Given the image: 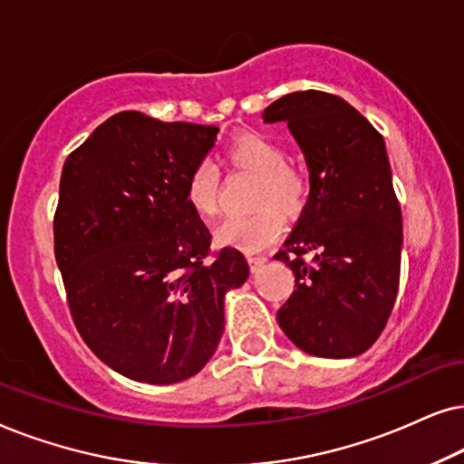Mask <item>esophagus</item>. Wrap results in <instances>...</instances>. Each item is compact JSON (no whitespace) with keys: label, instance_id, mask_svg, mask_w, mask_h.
<instances>
[{"label":"esophagus","instance_id":"esophagus-1","mask_svg":"<svg viewBox=\"0 0 464 464\" xmlns=\"http://www.w3.org/2000/svg\"><path fill=\"white\" fill-rule=\"evenodd\" d=\"M248 263H250V269L252 271H258L265 263H267V256H263V255H248Z\"/></svg>","mask_w":464,"mask_h":464}]
</instances>
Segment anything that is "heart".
Instances as JSON below:
<instances>
[{"label": "heart", "instance_id": "b5f03b06", "mask_svg": "<svg viewBox=\"0 0 464 464\" xmlns=\"http://www.w3.org/2000/svg\"><path fill=\"white\" fill-rule=\"evenodd\" d=\"M225 160L233 169L256 176L255 214L233 216L216 228V242L227 248L256 252L267 248L282 233V212L296 214L305 199V182L299 171L286 165V150L261 133H244L228 141ZM188 208L199 218H212L220 208V176L209 160H199L184 184ZM278 207L276 208L275 206Z\"/></svg>", "mask_w": 464, "mask_h": 464}]
</instances>
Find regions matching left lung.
<instances>
[{"mask_svg":"<svg viewBox=\"0 0 464 464\" xmlns=\"http://www.w3.org/2000/svg\"><path fill=\"white\" fill-rule=\"evenodd\" d=\"M263 121L286 122L310 171L304 212L276 255L295 274L277 324L312 356L362 354L384 331L401 276L403 218L384 138L323 91L284 95ZM307 251L312 264L303 261Z\"/></svg>","mask_w":464,"mask_h":464,"instance_id":"1","label":"left lung"}]
</instances>
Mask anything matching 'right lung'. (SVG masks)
I'll return each instance as SVG.
<instances>
[{
    "instance_id": "obj_1",
    "label": "right lung",
    "mask_w": 464,
    "mask_h": 464,
    "mask_svg": "<svg viewBox=\"0 0 464 464\" xmlns=\"http://www.w3.org/2000/svg\"><path fill=\"white\" fill-rule=\"evenodd\" d=\"M218 127L119 112L67 157L54 256L84 343L116 373L176 384L199 373L225 333V296L248 280L236 248L209 255L184 184Z\"/></svg>"
}]
</instances>
